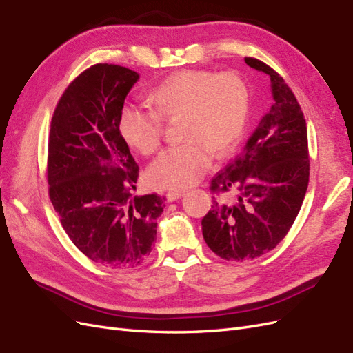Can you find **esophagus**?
<instances>
[{
	"instance_id": "obj_1",
	"label": "esophagus",
	"mask_w": 353,
	"mask_h": 353,
	"mask_svg": "<svg viewBox=\"0 0 353 353\" xmlns=\"http://www.w3.org/2000/svg\"><path fill=\"white\" fill-rule=\"evenodd\" d=\"M184 194V192H179V190H169L166 193V201L168 202H174V201H178L179 197H181Z\"/></svg>"
}]
</instances>
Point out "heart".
Here are the masks:
<instances>
[{
    "label": "heart",
    "mask_w": 353,
    "mask_h": 353,
    "mask_svg": "<svg viewBox=\"0 0 353 353\" xmlns=\"http://www.w3.org/2000/svg\"><path fill=\"white\" fill-rule=\"evenodd\" d=\"M152 112L125 106L118 128L125 143L142 156L160 147L161 121L179 118L183 141L168 148L148 168V179L160 188H185L196 184L208 169L211 156L228 157L244 133L248 92L235 73L181 70L168 76L147 97Z\"/></svg>",
    "instance_id": "b5f03b06"
}]
</instances>
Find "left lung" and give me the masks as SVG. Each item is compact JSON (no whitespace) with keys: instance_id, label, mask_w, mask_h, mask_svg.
<instances>
[{"instance_id":"obj_1","label":"left lung","mask_w":353,"mask_h":353,"mask_svg":"<svg viewBox=\"0 0 353 353\" xmlns=\"http://www.w3.org/2000/svg\"><path fill=\"white\" fill-rule=\"evenodd\" d=\"M245 64L270 76L271 106L243 152L212 178V192H234V201L214 199L202 219L211 250L226 261H250L272 250L294 225L310 175L307 125L283 77L256 58Z\"/></svg>"}]
</instances>
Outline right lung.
Instances as JSON below:
<instances>
[{
    "label": "right lung",
    "mask_w": 353,
    "mask_h": 353,
    "mask_svg": "<svg viewBox=\"0 0 353 353\" xmlns=\"http://www.w3.org/2000/svg\"><path fill=\"white\" fill-rule=\"evenodd\" d=\"M136 72L96 64L59 99L48 145L49 197L72 243L108 268H133L152 250L163 199L133 196L139 166L118 128Z\"/></svg>",
    "instance_id": "add662e5"
}]
</instances>
